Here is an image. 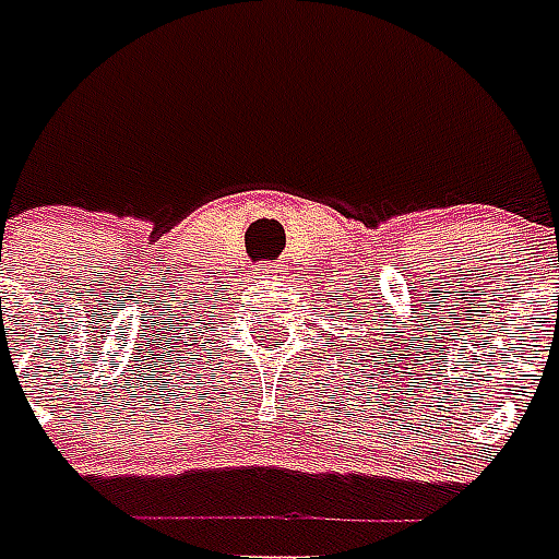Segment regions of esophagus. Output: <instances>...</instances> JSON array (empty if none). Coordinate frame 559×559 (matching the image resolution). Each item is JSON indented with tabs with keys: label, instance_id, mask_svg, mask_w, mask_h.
<instances>
[{
	"label": "esophagus",
	"instance_id": "obj_1",
	"mask_svg": "<svg viewBox=\"0 0 559 559\" xmlns=\"http://www.w3.org/2000/svg\"><path fill=\"white\" fill-rule=\"evenodd\" d=\"M281 266H266V275H278Z\"/></svg>",
	"mask_w": 559,
	"mask_h": 559
}]
</instances>
